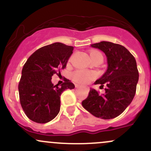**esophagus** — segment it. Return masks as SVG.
<instances>
[{
  "label": "esophagus",
  "instance_id": "1",
  "mask_svg": "<svg viewBox=\"0 0 151 151\" xmlns=\"http://www.w3.org/2000/svg\"><path fill=\"white\" fill-rule=\"evenodd\" d=\"M76 88H80V87H81V86H79V85H78V84H76ZM85 88L88 89V87H85Z\"/></svg>",
  "mask_w": 151,
  "mask_h": 151
}]
</instances>
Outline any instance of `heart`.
Returning <instances> with one entry per match:
<instances>
[{
    "instance_id": "heart-1",
    "label": "heart",
    "mask_w": 151,
    "mask_h": 151,
    "mask_svg": "<svg viewBox=\"0 0 151 151\" xmlns=\"http://www.w3.org/2000/svg\"><path fill=\"white\" fill-rule=\"evenodd\" d=\"M90 56L91 60H93L97 57H103L101 53L98 51H92L90 52ZM72 78L78 83L87 84L91 81L96 78V74L93 72L84 70H78L73 73Z\"/></svg>"
}]
</instances>
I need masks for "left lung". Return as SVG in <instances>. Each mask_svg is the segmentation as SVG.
<instances>
[{
	"label": "left lung",
	"mask_w": 151,
	"mask_h": 151,
	"mask_svg": "<svg viewBox=\"0 0 151 151\" xmlns=\"http://www.w3.org/2000/svg\"><path fill=\"white\" fill-rule=\"evenodd\" d=\"M92 47L101 50L107 58V70L95 84L106 86L100 94L91 88L82 106L93 116L109 119L121 114L133 99L139 78L134 56L122 45L110 42L93 44Z\"/></svg>",
	"instance_id": "8db88e82"
}]
</instances>
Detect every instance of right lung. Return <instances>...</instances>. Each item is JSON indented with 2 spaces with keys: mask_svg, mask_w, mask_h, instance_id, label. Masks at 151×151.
<instances>
[{
  "mask_svg": "<svg viewBox=\"0 0 151 151\" xmlns=\"http://www.w3.org/2000/svg\"><path fill=\"white\" fill-rule=\"evenodd\" d=\"M73 47L55 42L35 51L24 64L19 83V99L24 113L31 120L44 124L58 115L60 95L75 86L68 79L58 86L52 83V76L65 68Z\"/></svg>",
  "mask_w": 151,
  "mask_h": 151,
  "instance_id": "add662e5",
  "label": "right lung"
}]
</instances>
